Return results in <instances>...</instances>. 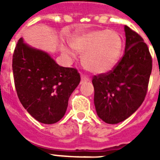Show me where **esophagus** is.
I'll return each instance as SVG.
<instances>
[{
  "label": "esophagus",
  "instance_id": "34e87169",
  "mask_svg": "<svg viewBox=\"0 0 160 160\" xmlns=\"http://www.w3.org/2000/svg\"><path fill=\"white\" fill-rule=\"evenodd\" d=\"M89 80V78L86 75H81V83H83L85 81H88Z\"/></svg>",
  "mask_w": 160,
  "mask_h": 160
}]
</instances>
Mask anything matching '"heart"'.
I'll return each instance as SVG.
<instances>
[{
  "label": "heart",
  "instance_id": "obj_1",
  "mask_svg": "<svg viewBox=\"0 0 160 160\" xmlns=\"http://www.w3.org/2000/svg\"><path fill=\"white\" fill-rule=\"evenodd\" d=\"M73 48L83 52L84 67L94 73H104L113 68L120 58L122 49V38L115 31H92L74 36L71 39ZM68 56H73V50L63 48Z\"/></svg>",
  "mask_w": 160,
  "mask_h": 160
}]
</instances>
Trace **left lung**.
Instances as JSON below:
<instances>
[{"instance_id": "obj_1", "label": "left lung", "mask_w": 160, "mask_h": 160, "mask_svg": "<svg viewBox=\"0 0 160 160\" xmlns=\"http://www.w3.org/2000/svg\"><path fill=\"white\" fill-rule=\"evenodd\" d=\"M125 52L108 73L94 75V104L98 118L109 124L122 122L137 111L148 92L152 56L138 33L124 26Z\"/></svg>"}]
</instances>
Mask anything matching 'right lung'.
<instances>
[{"mask_svg":"<svg viewBox=\"0 0 160 160\" xmlns=\"http://www.w3.org/2000/svg\"><path fill=\"white\" fill-rule=\"evenodd\" d=\"M12 72L20 103L44 124L63 118L70 95L80 81L76 68L59 66L49 54L27 45L22 38L12 55Z\"/></svg>","mask_w":160,"mask_h":160,"instance_id":"right-lung-1","label":"right lung"}]
</instances>
